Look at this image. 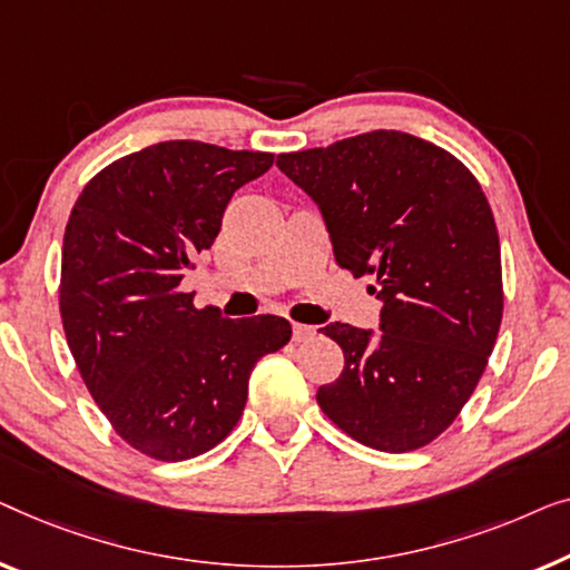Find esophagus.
<instances>
[{
  "instance_id": "34e87169",
  "label": "esophagus",
  "mask_w": 570,
  "mask_h": 570,
  "mask_svg": "<svg viewBox=\"0 0 570 570\" xmlns=\"http://www.w3.org/2000/svg\"><path fill=\"white\" fill-rule=\"evenodd\" d=\"M292 335H294L296 343L307 341V338H312V335H315V327H312V325H302V323H294Z\"/></svg>"
}]
</instances>
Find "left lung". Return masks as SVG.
I'll return each mask as SVG.
<instances>
[{
	"label": "left lung",
	"mask_w": 570,
	"mask_h": 570,
	"mask_svg": "<svg viewBox=\"0 0 570 570\" xmlns=\"http://www.w3.org/2000/svg\"><path fill=\"white\" fill-rule=\"evenodd\" d=\"M317 204L335 263L372 276L380 333L331 323L343 372L317 390L335 426L380 452L434 442L485 372L503 315L501 245L468 167L403 131L278 155Z\"/></svg>",
	"instance_id": "left-lung-1"
}]
</instances>
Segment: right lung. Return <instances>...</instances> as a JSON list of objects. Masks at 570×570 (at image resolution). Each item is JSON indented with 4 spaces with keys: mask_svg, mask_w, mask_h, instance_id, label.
I'll return each instance as SVG.
<instances>
[{
    "mask_svg": "<svg viewBox=\"0 0 570 570\" xmlns=\"http://www.w3.org/2000/svg\"><path fill=\"white\" fill-rule=\"evenodd\" d=\"M271 165L268 151L159 141L100 170L71 208L63 333L95 403L141 454L180 462L227 439L253 366L292 338L284 317L227 320L180 292L229 198Z\"/></svg>",
    "mask_w": 570,
    "mask_h": 570,
    "instance_id": "obj_1",
    "label": "right lung"
}]
</instances>
